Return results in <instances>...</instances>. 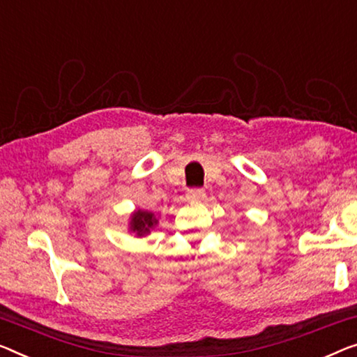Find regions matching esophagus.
I'll return each mask as SVG.
<instances>
[{"mask_svg":"<svg viewBox=\"0 0 357 357\" xmlns=\"http://www.w3.org/2000/svg\"><path fill=\"white\" fill-rule=\"evenodd\" d=\"M188 200H192V202H199V200H204L205 199V190L204 189H199V188H192L188 190Z\"/></svg>","mask_w":357,"mask_h":357,"instance_id":"obj_1","label":"esophagus"}]
</instances>
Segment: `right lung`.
Returning <instances> with one entry per match:
<instances>
[{"mask_svg":"<svg viewBox=\"0 0 357 357\" xmlns=\"http://www.w3.org/2000/svg\"><path fill=\"white\" fill-rule=\"evenodd\" d=\"M157 220L153 218L152 213H147V211H136L135 216H132L131 220V229L137 232V236H144L149 231H151V227L155 225Z\"/></svg>","mask_w":357,"mask_h":357,"instance_id":"add662e5","label":"right lung"}]
</instances>
